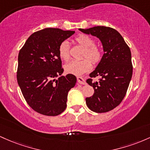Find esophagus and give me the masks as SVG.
Wrapping results in <instances>:
<instances>
[{"label": "esophagus", "mask_w": 150, "mask_h": 150, "mask_svg": "<svg viewBox=\"0 0 150 150\" xmlns=\"http://www.w3.org/2000/svg\"><path fill=\"white\" fill-rule=\"evenodd\" d=\"M77 81H78V83L80 84H85L86 83L85 81H84L83 79L82 78V77H80V76L77 77Z\"/></svg>", "instance_id": "34e87169"}]
</instances>
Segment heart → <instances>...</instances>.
Wrapping results in <instances>:
<instances>
[{
    "instance_id": "1",
    "label": "heart",
    "mask_w": 150,
    "mask_h": 150,
    "mask_svg": "<svg viewBox=\"0 0 150 150\" xmlns=\"http://www.w3.org/2000/svg\"><path fill=\"white\" fill-rule=\"evenodd\" d=\"M76 42L84 48L83 57H87L93 62H98L101 58V51L95 45V42L91 38L86 35H79L75 38ZM59 54L62 59L67 61L70 57L69 45L67 41H64L59 47ZM91 68V63L87 59L74 60L64 66L67 73L74 75H81Z\"/></svg>"
}]
</instances>
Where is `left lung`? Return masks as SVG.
<instances>
[{"label": "left lung", "instance_id": "obj_1", "mask_svg": "<svg viewBox=\"0 0 150 150\" xmlns=\"http://www.w3.org/2000/svg\"><path fill=\"white\" fill-rule=\"evenodd\" d=\"M79 30L98 38L104 52L89 74L91 78L100 76L99 81L86 80L94 89L93 95L86 98V105L93 112H108L120 103L128 88L132 75L130 50L120 33L111 28L95 26Z\"/></svg>", "mask_w": 150, "mask_h": 150}]
</instances>
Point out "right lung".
<instances>
[{"label": "right lung", "mask_w": 150, "mask_h": 150, "mask_svg": "<svg viewBox=\"0 0 150 150\" xmlns=\"http://www.w3.org/2000/svg\"><path fill=\"white\" fill-rule=\"evenodd\" d=\"M74 33L45 28L30 35L20 50L18 85L28 105L39 113L56 116L66 109L68 93L74 87L76 78L71 74L61 76L64 69L59 47Z\"/></svg>", "instance_id": "add662e5"}]
</instances>
